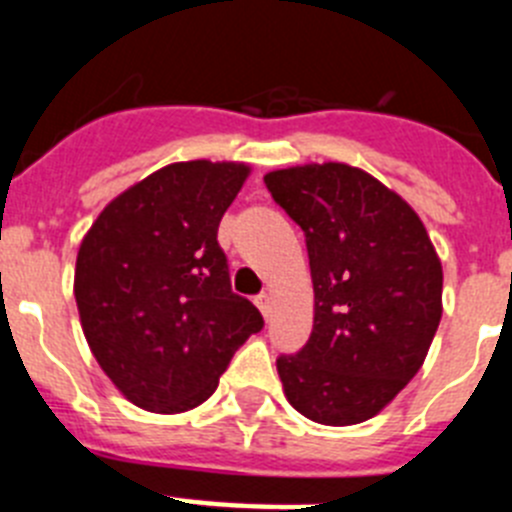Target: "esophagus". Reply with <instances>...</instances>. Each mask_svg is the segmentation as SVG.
I'll use <instances>...</instances> for the list:
<instances>
[{"label":"esophagus","mask_w":512,"mask_h":512,"mask_svg":"<svg viewBox=\"0 0 512 512\" xmlns=\"http://www.w3.org/2000/svg\"><path fill=\"white\" fill-rule=\"evenodd\" d=\"M256 307H259L261 315L269 320L271 318V307H274V300H271V295H266V292H264V295L256 297Z\"/></svg>","instance_id":"1"}]
</instances>
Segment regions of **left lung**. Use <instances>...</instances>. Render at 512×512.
Masks as SVG:
<instances>
[{
    "label": "left lung",
    "instance_id": "left-lung-1",
    "mask_svg": "<svg viewBox=\"0 0 512 512\" xmlns=\"http://www.w3.org/2000/svg\"><path fill=\"white\" fill-rule=\"evenodd\" d=\"M264 182L305 230L315 292L310 341L277 359L284 395L315 423H364L428 356L443 312L441 259L418 212L356 166H289Z\"/></svg>",
    "mask_w": 512,
    "mask_h": 512
}]
</instances>
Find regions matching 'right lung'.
Wrapping results in <instances>:
<instances>
[{
	"label": "right lung",
	"mask_w": 512,
	"mask_h": 512,
	"mask_svg": "<svg viewBox=\"0 0 512 512\" xmlns=\"http://www.w3.org/2000/svg\"><path fill=\"white\" fill-rule=\"evenodd\" d=\"M251 166L179 161L117 194L87 230L74 271L81 330L122 395L187 413L217 390L238 346L264 328L230 289L217 225Z\"/></svg>",
	"instance_id": "obj_1"
}]
</instances>
